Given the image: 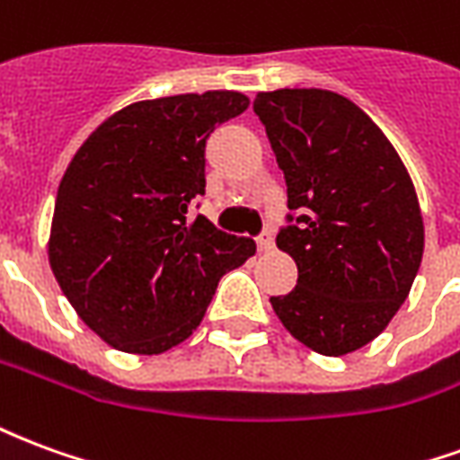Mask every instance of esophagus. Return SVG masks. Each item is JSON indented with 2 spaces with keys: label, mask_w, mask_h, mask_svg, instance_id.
Listing matches in <instances>:
<instances>
[{
  "label": "esophagus",
  "mask_w": 460,
  "mask_h": 460,
  "mask_svg": "<svg viewBox=\"0 0 460 460\" xmlns=\"http://www.w3.org/2000/svg\"><path fill=\"white\" fill-rule=\"evenodd\" d=\"M256 246H259L261 253H269L273 249V234L270 231H263L259 239H256Z\"/></svg>",
  "instance_id": "esophagus-1"
}]
</instances>
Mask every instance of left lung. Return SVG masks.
<instances>
[{
	"label": "left lung",
	"mask_w": 460,
	"mask_h": 460,
	"mask_svg": "<svg viewBox=\"0 0 460 460\" xmlns=\"http://www.w3.org/2000/svg\"><path fill=\"white\" fill-rule=\"evenodd\" d=\"M296 226L276 246L298 286L270 298L293 338L325 357L355 352L392 323L424 256V217L394 145L345 95L320 88L259 93Z\"/></svg>",
	"instance_id": "obj_1"
}]
</instances>
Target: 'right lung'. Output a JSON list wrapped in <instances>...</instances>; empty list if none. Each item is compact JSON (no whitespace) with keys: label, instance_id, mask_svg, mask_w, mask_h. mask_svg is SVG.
Returning a JSON list of instances; mask_svg holds the SVG:
<instances>
[{"label":"right lung","instance_id":"1","mask_svg":"<svg viewBox=\"0 0 460 460\" xmlns=\"http://www.w3.org/2000/svg\"><path fill=\"white\" fill-rule=\"evenodd\" d=\"M239 91L137 101L95 128L56 194L49 263L78 318L130 355H162L199 328L226 270L256 253L187 207L204 194V145L241 115Z\"/></svg>","mask_w":460,"mask_h":460}]
</instances>
